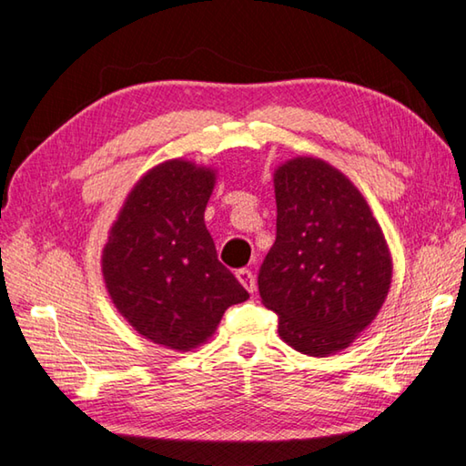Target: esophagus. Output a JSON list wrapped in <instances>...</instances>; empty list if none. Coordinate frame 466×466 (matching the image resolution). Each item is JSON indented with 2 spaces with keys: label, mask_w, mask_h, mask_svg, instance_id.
<instances>
[{
  "label": "esophagus",
  "mask_w": 466,
  "mask_h": 466,
  "mask_svg": "<svg viewBox=\"0 0 466 466\" xmlns=\"http://www.w3.org/2000/svg\"><path fill=\"white\" fill-rule=\"evenodd\" d=\"M236 278H238V281L242 283L244 286V289L247 291H255V288H257V279H255V275H252V271H248V269H238L236 271Z\"/></svg>",
  "instance_id": "esophagus-1"
}]
</instances>
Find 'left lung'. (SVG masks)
<instances>
[{
	"instance_id": "obj_1",
	"label": "left lung",
	"mask_w": 466,
	"mask_h": 466,
	"mask_svg": "<svg viewBox=\"0 0 466 466\" xmlns=\"http://www.w3.org/2000/svg\"><path fill=\"white\" fill-rule=\"evenodd\" d=\"M278 236L258 269V294L296 351L325 358L350 347L390 289L389 244L368 203L320 157L275 170Z\"/></svg>"
}]
</instances>
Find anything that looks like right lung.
Here are the masks:
<instances>
[{"label":"right lung","instance_id":"1","mask_svg":"<svg viewBox=\"0 0 466 466\" xmlns=\"http://www.w3.org/2000/svg\"><path fill=\"white\" fill-rule=\"evenodd\" d=\"M216 172L167 160L125 199L102 248V278L121 317L149 341L188 351L216 333L224 312L248 298L218 261L205 228Z\"/></svg>","mask_w":466,"mask_h":466}]
</instances>
